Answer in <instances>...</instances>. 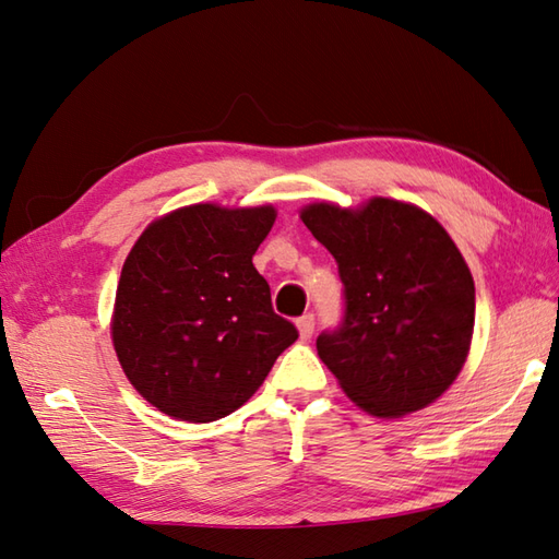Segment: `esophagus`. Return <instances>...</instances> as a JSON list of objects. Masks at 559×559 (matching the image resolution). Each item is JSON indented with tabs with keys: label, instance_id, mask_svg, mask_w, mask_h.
<instances>
[{
	"label": "esophagus",
	"instance_id": "esophagus-1",
	"mask_svg": "<svg viewBox=\"0 0 559 559\" xmlns=\"http://www.w3.org/2000/svg\"><path fill=\"white\" fill-rule=\"evenodd\" d=\"M298 334L302 341H310L314 334V317L312 314H305L298 319Z\"/></svg>",
	"mask_w": 559,
	"mask_h": 559
}]
</instances>
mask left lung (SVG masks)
Instances as JSON below:
<instances>
[{"mask_svg": "<svg viewBox=\"0 0 559 559\" xmlns=\"http://www.w3.org/2000/svg\"><path fill=\"white\" fill-rule=\"evenodd\" d=\"M302 223L336 259L346 319L317 353L355 406L403 418L456 382L476 324V286L456 242L408 201H314Z\"/></svg>", "mask_w": 559, "mask_h": 559, "instance_id": "1", "label": "left lung"}]
</instances>
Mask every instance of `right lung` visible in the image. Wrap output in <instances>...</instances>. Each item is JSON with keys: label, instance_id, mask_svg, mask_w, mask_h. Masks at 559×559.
Instances as JSON below:
<instances>
[{"label": "right lung", "instance_id": "add662e5", "mask_svg": "<svg viewBox=\"0 0 559 559\" xmlns=\"http://www.w3.org/2000/svg\"><path fill=\"white\" fill-rule=\"evenodd\" d=\"M276 216L271 204L201 201L148 223L127 254L110 336L127 379L160 413L225 418L298 341L252 264Z\"/></svg>", "mask_w": 559, "mask_h": 559}]
</instances>
